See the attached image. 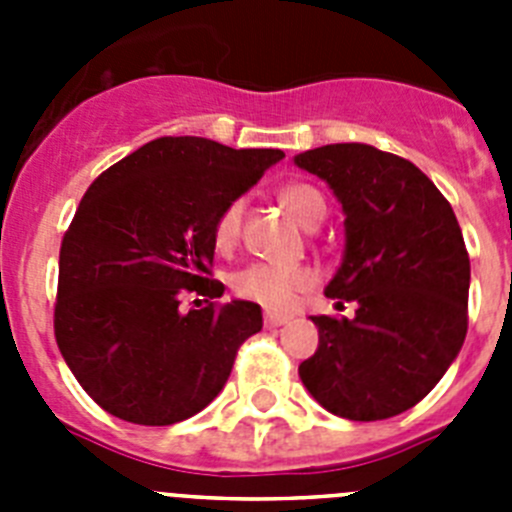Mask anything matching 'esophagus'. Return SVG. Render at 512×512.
Masks as SVG:
<instances>
[{"label": "esophagus", "instance_id": "34e87169", "mask_svg": "<svg viewBox=\"0 0 512 512\" xmlns=\"http://www.w3.org/2000/svg\"><path fill=\"white\" fill-rule=\"evenodd\" d=\"M287 315H279V312H266L264 315V325L266 328H279V325L287 323Z\"/></svg>", "mask_w": 512, "mask_h": 512}]
</instances>
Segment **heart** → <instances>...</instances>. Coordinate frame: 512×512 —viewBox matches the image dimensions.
Wrapping results in <instances>:
<instances>
[{
	"label": "heart",
	"instance_id": "heart-1",
	"mask_svg": "<svg viewBox=\"0 0 512 512\" xmlns=\"http://www.w3.org/2000/svg\"><path fill=\"white\" fill-rule=\"evenodd\" d=\"M279 202L287 207V212L295 217L297 223L305 228H315L323 223L328 205L325 197L312 187V184L292 182L279 189ZM243 212L246 202L243 197L230 200L223 210L217 212L212 223V243L217 251H230L238 243L243 225ZM315 284V274L305 266H269V264H251L233 274L230 287L238 297L251 300L266 310H289L295 305L297 297Z\"/></svg>",
	"mask_w": 512,
	"mask_h": 512
}]
</instances>
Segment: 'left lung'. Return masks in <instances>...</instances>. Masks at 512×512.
<instances>
[{
  "instance_id": "8db88e82",
  "label": "left lung",
  "mask_w": 512,
  "mask_h": 512,
  "mask_svg": "<svg viewBox=\"0 0 512 512\" xmlns=\"http://www.w3.org/2000/svg\"><path fill=\"white\" fill-rule=\"evenodd\" d=\"M346 212L343 264L325 287L354 318L312 315L318 351L300 379L328 413L384 420L418 405L467 336L469 253L456 215L408 158L364 143L295 156Z\"/></svg>"
}]
</instances>
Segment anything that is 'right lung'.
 I'll list each match as a JSON object with an SVG mask.
<instances>
[{
	"mask_svg": "<svg viewBox=\"0 0 512 512\" xmlns=\"http://www.w3.org/2000/svg\"><path fill=\"white\" fill-rule=\"evenodd\" d=\"M279 158L277 148L166 135L102 171L81 197L61 241L53 330L99 408L171 425L223 390L241 343L261 330V307L215 302L225 287L212 279V223Z\"/></svg>",
	"mask_w": 512,
	"mask_h": 512,
	"instance_id": "1",
	"label": "right lung"
}]
</instances>
